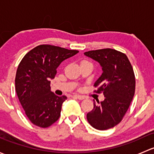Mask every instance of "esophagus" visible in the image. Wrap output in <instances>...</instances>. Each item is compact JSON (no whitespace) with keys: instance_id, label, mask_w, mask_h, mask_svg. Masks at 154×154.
Listing matches in <instances>:
<instances>
[{"instance_id":"34e87169","label":"esophagus","mask_w":154,"mask_h":154,"mask_svg":"<svg viewBox=\"0 0 154 154\" xmlns=\"http://www.w3.org/2000/svg\"><path fill=\"white\" fill-rule=\"evenodd\" d=\"M74 97H76V98L79 99V100H83V99H85V97L83 95H79V94H75V95H74Z\"/></svg>"}]
</instances>
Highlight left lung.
<instances>
[{"mask_svg":"<svg viewBox=\"0 0 154 154\" xmlns=\"http://www.w3.org/2000/svg\"><path fill=\"white\" fill-rule=\"evenodd\" d=\"M84 55L102 68L103 73L94 86H100L97 91L103 92L105 97L100 103L94 102V109L87 114V120L97 130L112 128L122 122L134 96L133 67L125 54L111 48L90 51Z\"/></svg>","mask_w":154,"mask_h":154,"instance_id":"8db88e82","label":"left lung"}]
</instances>
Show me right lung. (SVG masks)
Here are the masks:
<instances>
[{
	"label": "right lung",
	"instance_id": "right-lung-1",
	"mask_svg": "<svg viewBox=\"0 0 154 154\" xmlns=\"http://www.w3.org/2000/svg\"><path fill=\"white\" fill-rule=\"evenodd\" d=\"M76 50L42 45L29 51L18 66L15 91L27 118L38 127H50L60 116L66 96H57L50 83L62 62L78 53Z\"/></svg>",
	"mask_w": 154,
	"mask_h": 154
}]
</instances>
